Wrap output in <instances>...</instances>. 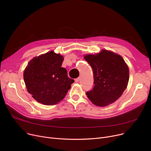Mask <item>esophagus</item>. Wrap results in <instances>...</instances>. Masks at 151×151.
<instances>
[{
	"instance_id": "esophagus-1",
	"label": "esophagus",
	"mask_w": 151,
	"mask_h": 151,
	"mask_svg": "<svg viewBox=\"0 0 151 151\" xmlns=\"http://www.w3.org/2000/svg\"><path fill=\"white\" fill-rule=\"evenodd\" d=\"M80 80V77L79 78H76L75 80V82L76 83H78V82H79V81Z\"/></svg>"
}]
</instances>
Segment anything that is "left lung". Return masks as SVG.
<instances>
[{
	"label": "left lung",
	"instance_id": "8db88e82",
	"mask_svg": "<svg viewBox=\"0 0 151 151\" xmlns=\"http://www.w3.org/2000/svg\"><path fill=\"white\" fill-rule=\"evenodd\" d=\"M93 70L92 90L86 92L94 105L105 106L117 100L127 88L129 70L121 55L102 50L96 54L84 56Z\"/></svg>",
	"mask_w": 151,
	"mask_h": 151
}]
</instances>
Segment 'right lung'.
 <instances>
[{
    "instance_id": "obj_1",
    "label": "right lung",
    "mask_w": 151,
    "mask_h": 151,
    "mask_svg": "<svg viewBox=\"0 0 151 151\" xmlns=\"http://www.w3.org/2000/svg\"><path fill=\"white\" fill-rule=\"evenodd\" d=\"M62 55L50 51L32 59L24 72L27 91L37 101L54 105L65 97L74 80L61 67Z\"/></svg>"
}]
</instances>
